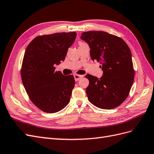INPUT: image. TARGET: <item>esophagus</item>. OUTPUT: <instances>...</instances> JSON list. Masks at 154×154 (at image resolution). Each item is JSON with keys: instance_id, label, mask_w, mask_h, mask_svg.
Returning <instances> with one entry per match:
<instances>
[{"instance_id": "34e87169", "label": "esophagus", "mask_w": 154, "mask_h": 154, "mask_svg": "<svg viewBox=\"0 0 154 154\" xmlns=\"http://www.w3.org/2000/svg\"><path fill=\"white\" fill-rule=\"evenodd\" d=\"M82 77H83V75H78V74H75V75H74V79H75V81H78L79 79H81Z\"/></svg>"}]
</instances>
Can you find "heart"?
I'll use <instances>...</instances> for the list:
<instances>
[{
	"label": "heart",
	"mask_w": 154,
	"mask_h": 154,
	"mask_svg": "<svg viewBox=\"0 0 154 154\" xmlns=\"http://www.w3.org/2000/svg\"><path fill=\"white\" fill-rule=\"evenodd\" d=\"M84 44H86V43H83V42H79V46H81V45H84Z\"/></svg>",
	"instance_id": "b5f03b06"
}]
</instances>
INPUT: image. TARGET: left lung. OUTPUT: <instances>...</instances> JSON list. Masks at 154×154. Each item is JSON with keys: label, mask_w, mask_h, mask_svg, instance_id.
Returning a JSON list of instances; mask_svg holds the SVG:
<instances>
[{"label": "left lung", "mask_w": 154, "mask_h": 154, "mask_svg": "<svg viewBox=\"0 0 154 154\" xmlns=\"http://www.w3.org/2000/svg\"><path fill=\"white\" fill-rule=\"evenodd\" d=\"M81 38L90 48L93 61L102 64L100 79L88 74L86 88L88 100L103 109H112L125 101L134 78V70L130 48L123 39L103 31H88Z\"/></svg>", "instance_id": "left-lung-1"}]
</instances>
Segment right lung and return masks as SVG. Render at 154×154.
<instances>
[{
	"label": "right lung",
	"mask_w": 154,
	"mask_h": 154,
	"mask_svg": "<svg viewBox=\"0 0 154 154\" xmlns=\"http://www.w3.org/2000/svg\"><path fill=\"white\" fill-rule=\"evenodd\" d=\"M76 35L70 32L39 36L25 52L22 81L31 102L43 112H57L70 102L75 79L72 75L56 72L54 64L64 60Z\"/></svg>",
	"instance_id": "1"
}]
</instances>
